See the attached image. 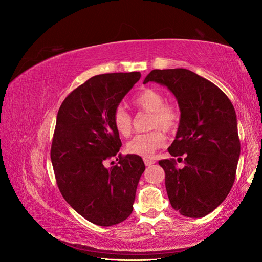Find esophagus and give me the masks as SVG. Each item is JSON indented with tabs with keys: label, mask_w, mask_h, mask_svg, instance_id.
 Returning a JSON list of instances; mask_svg holds the SVG:
<instances>
[{
	"label": "esophagus",
	"mask_w": 262,
	"mask_h": 262,
	"mask_svg": "<svg viewBox=\"0 0 262 262\" xmlns=\"http://www.w3.org/2000/svg\"><path fill=\"white\" fill-rule=\"evenodd\" d=\"M144 163H145L146 166H150V165L155 164L156 162H155V160H149V158H144Z\"/></svg>",
	"instance_id": "obj_1"
}]
</instances>
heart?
Here are the masks:
<instances>
[{"instance_id":"obj_1","label":"heart","mask_w":262,"mask_h":262,"mask_svg":"<svg viewBox=\"0 0 262 262\" xmlns=\"http://www.w3.org/2000/svg\"><path fill=\"white\" fill-rule=\"evenodd\" d=\"M133 105L137 108L150 113L149 126H158L165 131H171L179 122V112L176 105L165 102L164 94L155 89H144L134 96ZM113 123L120 136L128 138L132 131V118L122 107H117L113 114ZM165 144V136L161 130H152L137 134L128 144L129 153L142 157L153 156L155 150Z\"/></svg>"}]
</instances>
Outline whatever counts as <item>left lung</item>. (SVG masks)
<instances>
[{
	"instance_id": "left-lung-1",
	"label": "left lung",
	"mask_w": 262,
	"mask_h": 262,
	"mask_svg": "<svg viewBox=\"0 0 262 262\" xmlns=\"http://www.w3.org/2000/svg\"><path fill=\"white\" fill-rule=\"evenodd\" d=\"M155 82L173 94L180 109L171 156L158 162L171 207L187 217H203L225 200L234 185L241 142L234 106L216 85L186 69L153 70L144 84Z\"/></svg>"
}]
</instances>
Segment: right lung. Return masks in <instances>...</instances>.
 Wrapping results in <instances>:
<instances>
[{
  "label": "right lung",
  "instance_id": "add662e5",
  "mask_svg": "<svg viewBox=\"0 0 262 262\" xmlns=\"http://www.w3.org/2000/svg\"><path fill=\"white\" fill-rule=\"evenodd\" d=\"M140 77V72L93 76L58 112L50 155L59 190L80 215L99 226L130 216L145 170L143 160L134 154L119 155L117 165L104 166L122 145L113 114Z\"/></svg>",
  "mask_w": 262,
  "mask_h": 262
}]
</instances>
